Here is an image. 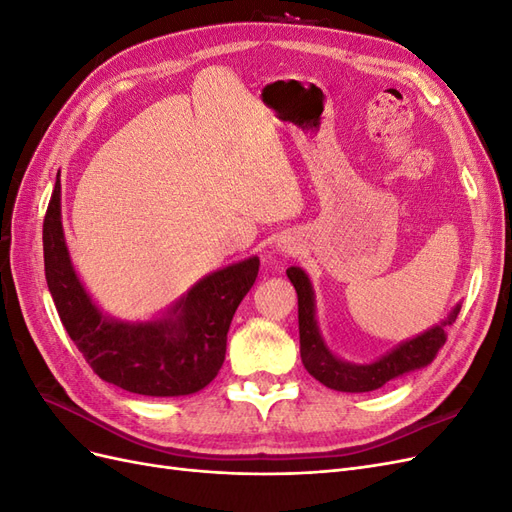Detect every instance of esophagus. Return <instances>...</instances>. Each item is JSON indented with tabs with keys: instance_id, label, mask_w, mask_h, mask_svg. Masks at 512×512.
<instances>
[{
	"instance_id": "esophagus-1",
	"label": "esophagus",
	"mask_w": 512,
	"mask_h": 512,
	"mask_svg": "<svg viewBox=\"0 0 512 512\" xmlns=\"http://www.w3.org/2000/svg\"><path fill=\"white\" fill-rule=\"evenodd\" d=\"M280 247H282V252H288V254H294V245H290V243H286V241H284V243H282V245H280Z\"/></svg>"
}]
</instances>
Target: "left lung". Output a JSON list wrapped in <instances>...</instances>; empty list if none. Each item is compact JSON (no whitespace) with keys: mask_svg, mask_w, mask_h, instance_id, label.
Masks as SVG:
<instances>
[{"mask_svg":"<svg viewBox=\"0 0 512 512\" xmlns=\"http://www.w3.org/2000/svg\"><path fill=\"white\" fill-rule=\"evenodd\" d=\"M288 280L292 282L299 297V337H301V361L305 369L318 382L329 386L333 391L342 393H369L384 386L389 380L406 376L410 371L421 369L436 359L438 350L446 342L444 327L453 324L461 305L457 303L453 312L448 314L436 327L427 329L425 333L406 339L391 352L382 354L380 359L359 365L339 359L337 354L324 342L320 335V327L316 320V297L314 286L309 282L307 273L301 267L286 269Z\"/></svg>","mask_w":512,"mask_h":512,"instance_id":"obj_1","label":"left lung"}]
</instances>
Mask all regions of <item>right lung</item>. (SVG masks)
Returning <instances> with one entry per match:
<instances>
[{"label": "right lung", "instance_id": "right-lung-1", "mask_svg": "<svg viewBox=\"0 0 512 512\" xmlns=\"http://www.w3.org/2000/svg\"><path fill=\"white\" fill-rule=\"evenodd\" d=\"M44 275L76 348L91 369L123 391L149 397L192 395L218 376L226 335L258 277V256L213 271L153 320L106 316L76 275L61 226L59 173L42 226Z\"/></svg>", "mask_w": 512, "mask_h": 512}]
</instances>
